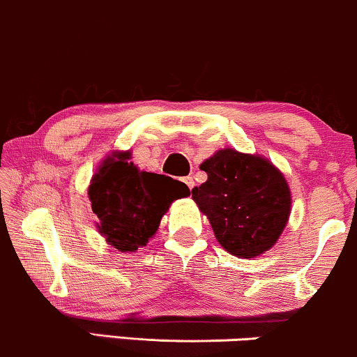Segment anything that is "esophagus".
Returning <instances> with one entry per match:
<instances>
[{"instance_id":"34e87169","label":"esophagus","mask_w":357,"mask_h":357,"mask_svg":"<svg viewBox=\"0 0 357 357\" xmlns=\"http://www.w3.org/2000/svg\"><path fill=\"white\" fill-rule=\"evenodd\" d=\"M183 181H184V184H186L188 188H190V190H192V188H195V179H192L191 176H188V178H184Z\"/></svg>"}]
</instances>
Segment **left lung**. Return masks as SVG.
I'll return each mask as SVG.
<instances>
[{
    "label": "left lung",
    "mask_w": 357,
    "mask_h": 357,
    "mask_svg": "<svg viewBox=\"0 0 357 357\" xmlns=\"http://www.w3.org/2000/svg\"><path fill=\"white\" fill-rule=\"evenodd\" d=\"M208 181L192 190V199L211 222L222 248L239 257H255L274 246L291 211L287 183L264 158L221 149L201 165Z\"/></svg>",
    "instance_id": "1"
}]
</instances>
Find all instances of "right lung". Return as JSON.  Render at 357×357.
Instances as JSON below:
<instances>
[{
    "label": "right lung",
    "mask_w": 357,
    "mask_h": 357,
    "mask_svg": "<svg viewBox=\"0 0 357 357\" xmlns=\"http://www.w3.org/2000/svg\"><path fill=\"white\" fill-rule=\"evenodd\" d=\"M130 151L116 153L100 166L89 186V201L100 233L111 246L135 252L158 231L169 204L190 196V188L165 174L139 171Z\"/></svg>",
    "instance_id": "add662e5"
}]
</instances>
